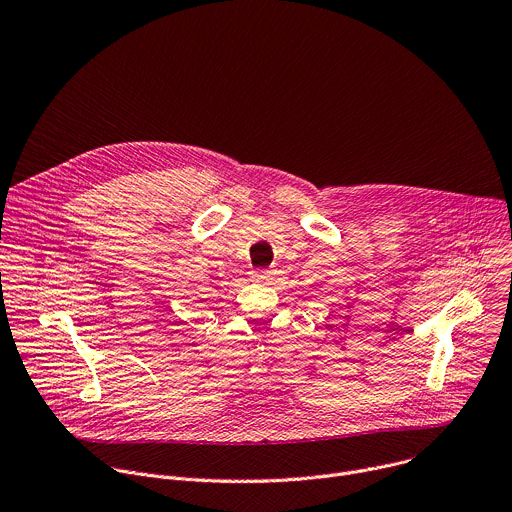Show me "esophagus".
Returning <instances> with one entry per match:
<instances>
[{
    "mask_svg": "<svg viewBox=\"0 0 512 512\" xmlns=\"http://www.w3.org/2000/svg\"><path fill=\"white\" fill-rule=\"evenodd\" d=\"M250 278H252L254 282H268L270 270H252V272H250Z\"/></svg>",
    "mask_w": 512,
    "mask_h": 512,
    "instance_id": "esophagus-1",
    "label": "esophagus"
}]
</instances>
